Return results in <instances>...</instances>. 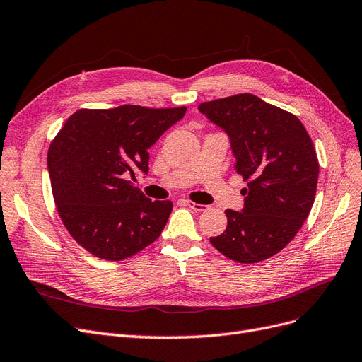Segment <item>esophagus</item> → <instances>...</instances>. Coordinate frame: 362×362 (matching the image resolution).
Here are the masks:
<instances>
[{"instance_id": "1", "label": "esophagus", "mask_w": 362, "mask_h": 362, "mask_svg": "<svg viewBox=\"0 0 362 362\" xmlns=\"http://www.w3.org/2000/svg\"><path fill=\"white\" fill-rule=\"evenodd\" d=\"M185 205L189 206V208H192L196 212H200V211H205L206 209V205H200V204H196V202H192V200H185Z\"/></svg>"}]
</instances>
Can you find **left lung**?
Instances as JSON below:
<instances>
[{"mask_svg":"<svg viewBox=\"0 0 362 362\" xmlns=\"http://www.w3.org/2000/svg\"><path fill=\"white\" fill-rule=\"evenodd\" d=\"M199 111L228 135L236 172L248 184L240 212L227 209V227L214 248L252 264L293 240L312 209L320 163L306 127L294 114L239 93L202 103Z\"/></svg>","mask_w":362,"mask_h":362,"instance_id":"1","label":"left lung"}]
</instances>
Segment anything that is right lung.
Segmentation results:
<instances>
[{
  "mask_svg": "<svg viewBox=\"0 0 362 362\" xmlns=\"http://www.w3.org/2000/svg\"><path fill=\"white\" fill-rule=\"evenodd\" d=\"M185 111L120 105L69 115L50 144L47 168L57 214L86 251L120 262L162 235L172 202H151L127 178L148 172V148Z\"/></svg>",
  "mask_w": 362,
  "mask_h": 362,
  "instance_id": "add662e5",
  "label": "right lung"
}]
</instances>
